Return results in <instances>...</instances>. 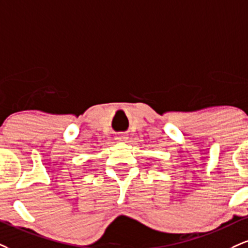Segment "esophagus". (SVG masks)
Returning <instances> with one entry per match:
<instances>
[{"instance_id": "obj_1", "label": "esophagus", "mask_w": 248, "mask_h": 248, "mask_svg": "<svg viewBox=\"0 0 248 248\" xmlns=\"http://www.w3.org/2000/svg\"><path fill=\"white\" fill-rule=\"evenodd\" d=\"M126 137H124V135H119L118 137H116V140H119V141H122V140H124Z\"/></svg>"}]
</instances>
